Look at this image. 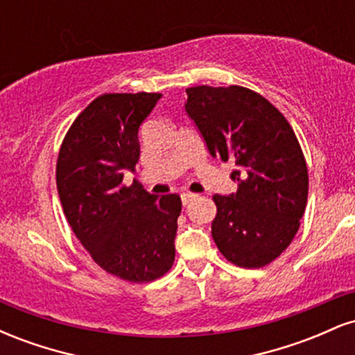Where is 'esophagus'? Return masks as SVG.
I'll return each mask as SVG.
<instances>
[{"mask_svg": "<svg viewBox=\"0 0 355 355\" xmlns=\"http://www.w3.org/2000/svg\"><path fill=\"white\" fill-rule=\"evenodd\" d=\"M180 197H182V203H183V205H187V203L193 200V198H197V195L190 193V191H183Z\"/></svg>", "mask_w": 355, "mask_h": 355, "instance_id": "esophagus-1", "label": "esophagus"}]
</instances>
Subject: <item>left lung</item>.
<instances>
[{"label":"left lung","mask_w":355,"mask_h":355,"mask_svg":"<svg viewBox=\"0 0 355 355\" xmlns=\"http://www.w3.org/2000/svg\"><path fill=\"white\" fill-rule=\"evenodd\" d=\"M187 113L211 157L237 165V191L211 197V237L234 266L266 267L291 245L307 205L299 140L287 118L254 89L200 85L187 88Z\"/></svg>","instance_id":"obj_1"}]
</instances>
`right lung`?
I'll return each instance as SVG.
<instances>
[{
    "mask_svg": "<svg viewBox=\"0 0 355 355\" xmlns=\"http://www.w3.org/2000/svg\"><path fill=\"white\" fill-rule=\"evenodd\" d=\"M160 93H103L75 118L56 160L64 217L81 245L108 274L133 284L160 279L173 266L177 193L150 195L125 185L140 158L138 128Z\"/></svg>",
    "mask_w": 355,
    "mask_h": 355,
    "instance_id": "obj_1",
    "label": "right lung"
}]
</instances>
